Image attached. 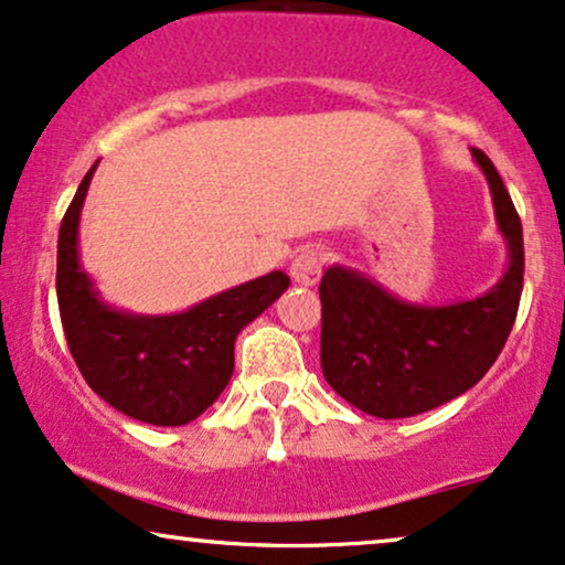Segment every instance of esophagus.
I'll return each mask as SVG.
<instances>
[{
	"mask_svg": "<svg viewBox=\"0 0 565 565\" xmlns=\"http://www.w3.org/2000/svg\"><path fill=\"white\" fill-rule=\"evenodd\" d=\"M323 260H326L323 249L305 247L295 258V263H291L289 274L297 284H302V287H316L320 281V274H323Z\"/></svg>",
	"mask_w": 565,
	"mask_h": 565,
	"instance_id": "34e87169",
	"label": "esophagus"
}]
</instances>
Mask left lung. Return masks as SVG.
Here are the masks:
<instances>
[{
  "label": "left lung",
  "instance_id": "8db88e82",
  "mask_svg": "<svg viewBox=\"0 0 565 565\" xmlns=\"http://www.w3.org/2000/svg\"><path fill=\"white\" fill-rule=\"evenodd\" d=\"M498 230L509 245V270L482 297L454 305H412L352 268L331 266L320 278V367L349 404L381 419L430 412L461 396L498 360L516 320L524 287V237L509 190L482 151Z\"/></svg>",
  "mask_w": 565,
  "mask_h": 565
}]
</instances>
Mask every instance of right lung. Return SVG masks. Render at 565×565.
<instances>
[{"mask_svg": "<svg viewBox=\"0 0 565 565\" xmlns=\"http://www.w3.org/2000/svg\"><path fill=\"white\" fill-rule=\"evenodd\" d=\"M96 163L64 213L56 245V302L85 383L140 423L188 425L221 396L234 373V341L289 287L274 270L177 316H132L102 302L77 258V224Z\"/></svg>", "mask_w": 565, "mask_h": 565, "instance_id": "obj_1", "label": "right lung"}]
</instances>
